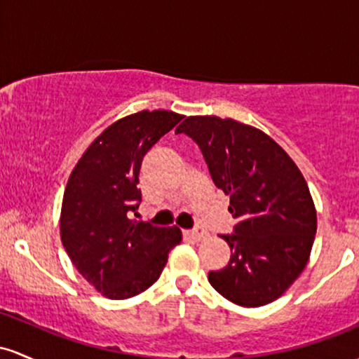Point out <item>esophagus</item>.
Here are the masks:
<instances>
[{
  "label": "esophagus",
  "mask_w": 359,
  "mask_h": 359,
  "mask_svg": "<svg viewBox=\"0 0 359 359\" xmlns=\"http://www.w3.org/2000/svg\"><path fill=\"white\" fill-rule=\"evenodd\" d=\"M187 233L195 241H203V239H207V236H208V232L205 231L203 227H193L191 231H188Z\"/></svg>",
  "instance_id": "esophagus-1"
}]
</instances>
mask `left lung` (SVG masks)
<instances>
[{"mask_svg":"<svg viewBox=\"0 0 359 359\" xmlns=\"http://www.w3.org/2000/svg\"><path fill=\"white\" fill-rule=\"evenodd\" d=\"M195 140L237 224L224 233L231 261L208 281L243 307L276 300L307 264L317 213L300 169L271 137L219 116H188L176 128Z\"/></svg>","mask_w":359,"mask_h":359,"instance_id":"1","label":"left lung"}]
</instances>
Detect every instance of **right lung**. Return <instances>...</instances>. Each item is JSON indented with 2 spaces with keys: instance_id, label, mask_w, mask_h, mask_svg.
<instances>
[{
  "instance_id": "1",
  "label": "right lung",
  "mask_w": 359,
  "mask_h": 359,
  "mask_svg": "<svg viewBox=\"0 0 359 359\" xmlns=\"http://www.w3.org/2000/svg\"><path fill=\"white\" fill-rule=\"evenodd\" d=\"M183 115L139 111L104 128L72 169L60 210V241L72 264L104 297L130 299L158 281L181 243L178 227L132 219L140 164Z\"/></svg>"
}]
</instances>
